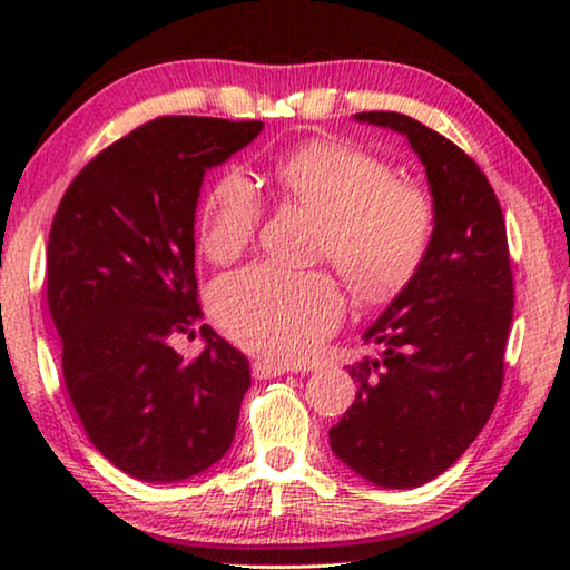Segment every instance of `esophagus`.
Returning a JSON list of instances; mask_svg holds the SVG:
<instances>
[{"label":"esophagus","instance_id":"obj_1","mask_svg":"<svg viewBox=\"0 0 570 570\" xmlns=\"http://www.w3.org/2000/svg\"><path fill=\"white\" fill-rule=\"evenodd\" d=\"M250 372H254L256 380H274V377H282V374L288 372V370L282 364H276V362L256 360L254 364H250Z\"/></svg>","mask_w":570,"mask_h":570}]
</instances>
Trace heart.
Here are the masks:
<instances>
[{
  "instance_id": "heart-1",
  "label": "heart",
  "mask_w": 570,
  "mask_h": 570,
  "mask_svg": "<svg viewBox=\"0 0 570 570\" xmlns=\"http://www.w3.org/2000/svg\"><path fill=\"white\" fill-rule=\"evenodd\" d=\"M278 190L324 218L322 256L362 298H384L417 272L435 234V204L422 186L394 178L390 163L336 140H316L274 163ZM262 198L230 170L208 193L200 248L230 262L254 240ZM210 308L230 340L268 360L302 362L344 316V298L324 272L256 264L224 276Z\"/></svg>"
}]
</instances>
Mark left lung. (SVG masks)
<instances>
[{"label":"left lung","mask_w":570,"mask_h":570,"mask_svg":"<svg viewBox=\"0 0 570 570\" xmlns=\"http://www.w3.org/2000/svg\"><path fill=\"white\" fill-rule=\"evenodd\" d=\"M354 120L410 140L428 173L435 234L417 272L364 332L382 354L350 366L356 397L330 442L374 485L420 488L472 445L503 387L513 322L505 218L485 173L445 135L400 112Z\"/></svg>","instance_id":"8db88e82"}]
</instances>
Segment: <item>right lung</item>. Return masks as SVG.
Masks as SVG:
<instances>
[{
  "label": "right lung",
  "mask_w": 570,
  "mask_h": 570,
  "mask_svg": "<svg viewBox=\"0 0 570 570\" xmlns=\"http://www.w3.org/2000/svg\"><path fill=\"white\" fill-rule=\"evenodd\" d=\"M258 120L156 118L77 173L47 244V304L62 374L95 448L146 482H180L226 455L250 366L200 326L183 362L176 334L200 322L196 206L208 168L262 132Z\"/></svg>",
  "instance_id": "add662e5"
}]
</instances>
